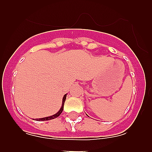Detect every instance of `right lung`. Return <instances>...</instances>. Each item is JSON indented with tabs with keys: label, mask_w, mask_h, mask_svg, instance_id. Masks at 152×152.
<instances>
[{
	"label": "right lung",
	"mask_w": 152,
	"mask_h": 152,
	"mask_svg": "<svg viewBox=\"0 0 152 152\" xmlns=\"http://www.w3.org/2000/svg\"><path fill=\"white\" fill-rule=\"evenodd\" d=\"M66 96H67V94H65L64 96H63V99H62V105H61V109H60L59 111H58V112L57 113L54 114V115H52V116H47V117L41 118V119H36V121H47V120H50V119H56V118H57L58 116H60V114H61V113H62L63 109H64V101H65V100H66Z\"/></svg>",
	"instance_id": "add662e5"
}]
</instances>
